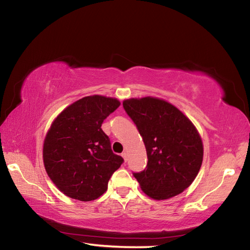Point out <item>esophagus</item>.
Instances as JSON below:
<instances>
[{
	"instance_id": "34e87169",
	"label": "esophagus",
	"mask_w": 250,
	"mask_h": 250,
	"mask_svg": "<svg viewBox=\"0 0 250 250\" xmlns=\"http://www.w3.org/2000/svg\"><path fill=\"white\" fill-rule=\"evenodd\" d=\"M121 156H122V158H124L125 162H126V160H128V153H126V152H124V153L121 154Z\"/></svg>"
}]
</instances>
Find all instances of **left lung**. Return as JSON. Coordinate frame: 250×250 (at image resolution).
Returning a JSON list of instances; mask_svg holds the SVG:
<instances>
[{"mask_svg": "<svg viewBox=\"0 0 250 250\" xmlns=\"http://www.w3.org/2000/svg\"><path fill=\"white\" fill-rule=\"evenodd\" d=\"M124 108L145 142L147 166L133 175L156 201L179 195L195 180L203 162V142L181 110L155 97L125 99Z\"/></svg>", "mask_w": 250, "mask_h": 250, "instance_id": "obj_1", "label": "left lung"}]
</instances>
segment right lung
<instances>
[{
  "label": "right lung",
  "instance_id": "1",
  "mask_svg": "<svg viewBox=\"0 0 250 250\" xmlns=\"http://www.w3.org/2000/svg\"><path fill=\"white\" fill-rule=\"evenodd\" d=\"M120 101L100 95L75 101L55 118L43 146L45 170L66 196L94 201L108 188L124 159L112 152L101 125Z\"/></svg>",
  "mask_w": 250,
  "mask_h": 250
}]
</instances>
